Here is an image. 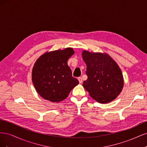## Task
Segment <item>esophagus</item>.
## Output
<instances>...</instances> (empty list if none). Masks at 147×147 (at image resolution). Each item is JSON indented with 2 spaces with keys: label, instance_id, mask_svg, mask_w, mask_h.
<instances>
[{
  "label": "esophagus",
  "instance_id": "esophagus-1",
  "mask_svg": "<svg viewBox=\"0 0 147 147\" xmlns=\"http://www.w3.org/2000/svg\"><path fill=\"white\" fill-rule=\"evenodd\" d=\"M78 81H79V83H82L83 82V80H82V78L81 77H78Z\"/></svg>",
  "mask_w": 147,
  "mask_h": 147
}]
</instances>
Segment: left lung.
I'll list each match as a JSON object with an SVG mask.
<instances>
[{
  "label": "left lung",
  "instance_id": "left-lung-1",
  "mask_svg": "<svg viewBox=\"0 0 147 147\" xmlns=\"http://www.w3.org/2000/svg\"><path fill=\"white\" fill-rule=\"evenodd\" d=\"M86 64L88 78L83 86L92 98L99 103L114 100L123 87V77L118 64L110 56L102 53H82Z\"/></svg>",
  "mask_w": 147,
  "mask_h": 147
}]
</instances>
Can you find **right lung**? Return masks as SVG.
<instances>
[{
	"mask_svg": "<svg viewBox=\"0 0 147 147\" xmlns=\"http://www.w3.org/2000/svg\"><path fill=\"white\" fill-rule=\"evenodd\" d=\"M72 48L46 53L35 62L32 73L34 85L43 99L53 102L63 100L79 82L72 77L67 61Z\"/></svg>",
	"mask_w": 147,
	"mask_h": 147,
	"instance_id": "obj_1",
	"label": "right lung"
}]
</instances>
